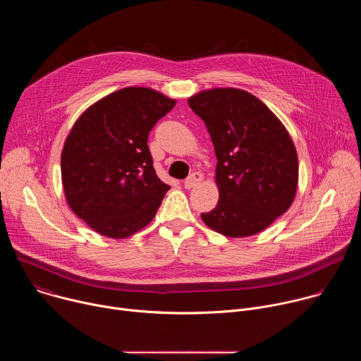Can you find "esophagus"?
Wrapping results in <instances>:
<instances>
[{"label": "esophagus", "mask_w": 361, "mask_h": 361, "mask_svg": "<svg viewBox=\"0 0 361 361\" xmlns=\"http://www.w3.org/2000/svg\"><path fill=\"white\" fill-rule=\"evenodd\" d=\"M201 181H202V174H201L200 171H195V173L190 174V176L185 178L184 187H185V188H192V187L198 185Z\"/></svg>", "instance_id": "obj_1"}]
</instances>
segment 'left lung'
<instances>
[{
    "instance_id": "left-lung-1",
    "label": "left lung",
    "mask_w": 361,
    "mask_h": 361,
    "mask_svg": "<svg viewBox=\"0 0 361 361\" xmlns=\"http://www.w3.org/2000/svg\"><path fill=\"white\" fill-rule=\"evenodd\" d=\"M207 127L217 156L220 198L201 219L227 237L267 228L294 200L298 181L295 147L263 101L237 88H214L188 98Z\"/></svg>"
}]
</instances>
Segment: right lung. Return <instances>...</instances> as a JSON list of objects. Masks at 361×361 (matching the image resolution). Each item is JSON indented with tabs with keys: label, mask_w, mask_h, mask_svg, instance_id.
Masks as SVG:
<instances>
[{
	"label": "right lung",
	"mask_w": 361,
	"mask_h": 361,
	"mask_svg": "<svg viewBox=\"0 0 361 361\" xmlns=\"http://www.w3.org/2000/svg\"><path fill=\"white\" fill-rule=\"evenodd\" d=\"M176 99L127 87L92 104L77 120L61 152L71 210L97 233L126 238L156 216L170 190L152 167L148 133Z\"/></svg>",
	"instance_id": "1"
}]
</instances>
